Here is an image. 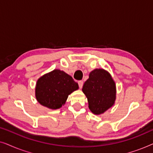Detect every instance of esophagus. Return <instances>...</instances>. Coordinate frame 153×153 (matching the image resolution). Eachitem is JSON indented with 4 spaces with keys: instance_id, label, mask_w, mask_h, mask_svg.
Wrapping results in <instances>:
<instances>
[{
    "instance_id": "obj_1",
    "label": "esophagus",
    "mask_w": 153,
    "mask_h": 153,
    "mask_svg": "<svg viewBox=\"0 0 153 153\" xmlns=\"http://www.w3.org/2000/svg\"><path fill=\"white\" fill-rule=\"evenodd\" d=\"M78 84H79V88H82L83 87V82L82 81H79L78 82Z\"/></svg>"
}]
</instances>
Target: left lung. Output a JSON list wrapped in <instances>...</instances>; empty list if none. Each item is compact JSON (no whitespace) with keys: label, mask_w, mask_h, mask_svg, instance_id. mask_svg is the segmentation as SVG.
Segmentation results:
<instances>
[{"label":"left lung","mask_w":153,"mask_h":153,"mask_svg":"<svg viewBox=\"0 0 153 153\" xmlns=\"http://www.w3.org/2000/svg\"><path fill=\"white\" fill-rule=\"evenodd\" d=\"M83 93L95 115L104 114L114 105L116 99V83L110 73L104 69H95L83 84Z\"/></svg>","instance_id":"1"}]
</instances>
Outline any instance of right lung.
Wrapping results in <instances>:
<instances>
[{
    "label": "right lung",
    "mask_w": 153,
    "mask_h": 153,
    "mask_svg": "<svg viewBox=\"0 0 153 153\" xmlns=\"http://www.w3.org/2000/svg\"><path fill=\"white\" fill-rule=\"evenodd\" d=\"M78 89V83L72 76L56 69L38 79L35 86V97L41 105L58 109L65 104L69 95Z\"/></svg>",
    "instance_id": "obj_1"
}]
</instances>
